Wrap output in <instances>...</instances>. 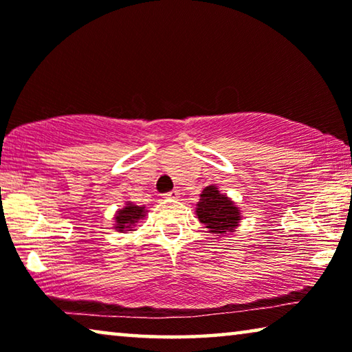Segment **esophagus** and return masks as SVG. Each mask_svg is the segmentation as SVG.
Segmentation results:
<instances>
[{
  "instance_id": "34e87169",
  "label": "esophagus",
  "mask_w": 352,
  "mask_h": 352,
  "mask_svg": "<svg viewBox=\"0 0 352 352\" xmlns=\"http://www.w3.org/2000/svg\"><path fill=\"white\" fill-rule=\"evenodd\" d=\"M164 197L166 199H178L180 197V192H178V190H170V192L164 194Z\"/></svg>"
}]
</instances>
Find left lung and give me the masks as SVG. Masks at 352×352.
Here are the masks:
<instances>
[{
  "label": "left lung",
  "instance_id": "left-lung-1",
  "mask_svg": "<svg viewBox=\"0 0 352 352\" xmlns=\"http://www.w3.org/2000/svg\"><path fill=\"white\" fill-rule=\"evenodd\" d=\"M195 214L199 222L208 228V233L217 237L234 233L242 220L241 208L228 195L220 192L216 184H210L201 190Z\"/></svg>",
  "mask_w": 352,
  "mask_h": 352
}]
</instances>
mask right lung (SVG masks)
<instances>
[{
  "label": "right lung",
  "instance_id": "add662e5",
  "mask_svg": "<svg viewBox=\"0 0 352 352\" xmlns=\"http://www.w3.org/2000/svg\"><path fill=\"white\" fill-rule=\"evenodd\" d=\"M146 214H147L146 206H138V205L132 204V201H127L126 206L116 211L113 228H115L118 233H127V231H135V228L138 226V223L146 217Z\"/></svg>",
  "mask_w": 352,
  "mask_h": 352
}]
</instances>
